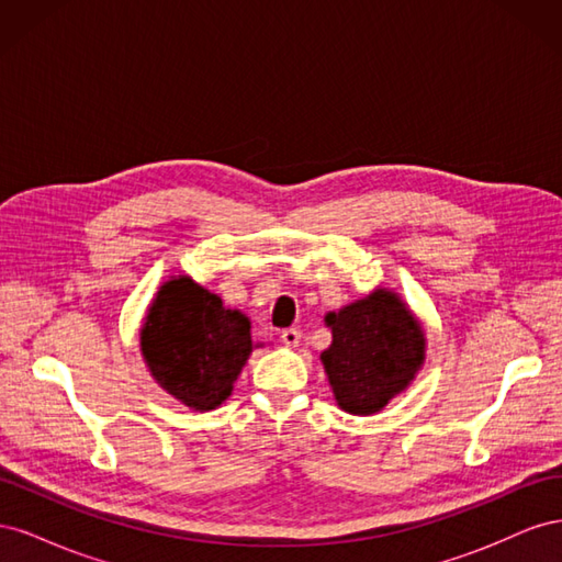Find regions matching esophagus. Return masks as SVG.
Segmentation results:
<instances>
[{
    "instance_id": "obj_1",
    "label": "esophagus",
    "mask_w": 562,
    "mask_h": 562,
    "mask_svg": "<svg viewBox=\"0 0 562 562\" xmlns=\"http://www.w3.org/2000/svg\"><path fill=\"white\" fill-rule=\"evenodd\" d=\"M281 339H283L285 347H297L300 339H302V333L297 328H288V330L281 333Z\"/></svg>"
}]
</instances>
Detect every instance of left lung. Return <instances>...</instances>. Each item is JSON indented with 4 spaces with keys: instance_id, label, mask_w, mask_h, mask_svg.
<instances>
[{
    "instance_id": "obj_1",
    "label": "left lung",
    "mask_w": 562,
    "mask_h": 562,
    "mask_svg": "<svg viewBox=\"0 0 562 562\" xmlns=\"http://www.w3.org/2000/svg\"><path fill=\"white\" fill-rule=\"evenodd\" d=\"M333 345L321 353L337 405L349 415H375L407 389L424 363L427 339L405 302L378 288L326 314Z\"/></svg>"
}]
</instances>
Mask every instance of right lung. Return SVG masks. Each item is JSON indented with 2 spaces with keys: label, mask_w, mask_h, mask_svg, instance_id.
<instances>
[{
  "label": "right lung",
  "mask_w": 562,
  "mask_h": 562,
  "mask_svg": "<svg viewBox=\"0 0 562 562\" xmlns=\"http://www.w3.org/2000/svg\"><path fill=\"white\" fill-rule=\"evenodd\" d=\"M140 351L164 391L192 411H215L252 351L250 321L190 277H176L149 304Z\"/></svg>",
  "instance_id": "1"
}]
</instances>
